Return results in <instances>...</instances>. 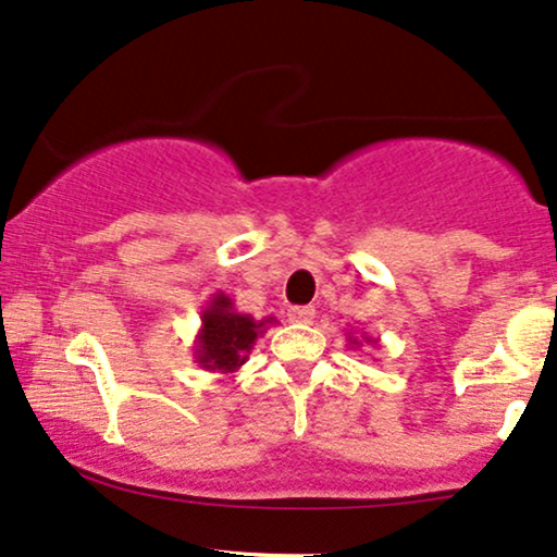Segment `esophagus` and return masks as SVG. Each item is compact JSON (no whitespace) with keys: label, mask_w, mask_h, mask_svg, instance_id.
Instances as JSON below:
<instances>
[{"label":"esophagus","mask_w":557,"mask_h":557,"mask_svg":"<svg viewBox=\"0 0 557 557\" xmlns=\"http://www.w3.org/2000/svg\"><path fill=\"white\" fill-rule=\"evenodd\" d=\"M314 320V307H292L289 310V322H297V325H312Z\"/></svg>","instance_id":"esophagus-1"}]
</instances>
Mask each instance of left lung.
Wrapping results in <instances>:
<instances>
[{
    "mask_svg": "<svg viewBox=\"0 0 557 557\" xmlns=\"http://www.w3.org/2000/svg\"><path fill=\"white\" fill-rule=\"evenodd\" d=\"M346 341H348V346H351V348L361 346V341L369 343V346H376V343H380V338H372V335H367V333H363L361 338H354V333H346Z\"/></svg>",
    "mask_w": 557,
    "mask_h": 557,
    "instance_id": "8db88e82",
    "label": "left lung"
}]
</instances>
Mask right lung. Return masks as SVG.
<instances>
[{
    "instance_id": "obj_1",
    "label": "right lung",
    "mask_w": 557,
    "mask_h": 557,
    "mask_svg": "<svg viewBox=\"0 0 557 557\" xmlns=\"http://www.w3.org/2000/svg\"><path fill=\"white\" fill-rule=\"evenodd\" d=\"M268 325H276V318L268 314L263 320L237 312L235 301L224 292L211 294L201 310V327L194 341V359L206 372L232 374L247 361L256 341L268 331Z\"/></svg>"
}]
</instances>
